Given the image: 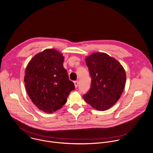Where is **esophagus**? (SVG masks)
Here are the masks:
<instances>
[{
	"mask_svg": "<svg viewBox=\"0 0 153 153\" xmlns=\"http://www.w3.org/2000/svg\"><path fill=\"white\" fill-rule=\"evenodd\" d=\"M74 83L75 87L77 88V87L78 86V85H79V82H78V81H74Z\"/></svg>",
	"mask_w": 153,
	"mask_h": 153,
	"instance_id": "esophagus-1",
	"label": "esophagus"
}]
</instances>
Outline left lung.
<instances>
[{"label": "left lung", "mask_w": 153, "mask_h": 153, "mask_svg": "<svg viewBox=\"0 0 153 153\" xmlns=\"http://www.w3.org/2000/svg\"><path fill=\"white\" fill-rule=\"evenodd\" d=\"M91 78L89 90L83 97L98 111H106L119 100L126 80L124 68L115 59L104 53H95L86 58Z\"/></svg>", "instance_id": "8db88e82"}]
</instances>
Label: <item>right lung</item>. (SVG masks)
<instances>
[{
  "label": "right lung",
  "instance_id": "1",
  "mask_svg": "<svg viewBox=\"0 0 153 153\" xmlns=\"http://www.w3.org/2000/svg\"><path fill=\"white\" fill-rule=\"evenodd\" d=\"M63 55L55 49H46L28 64L25 76L27 93L40 110L52 113L61 109L75 89L64 68Z\"/></svg>",
  "mask_w": 153,
  "mask_h": 153
}]
</instances>
